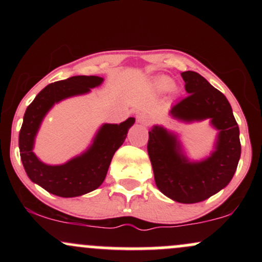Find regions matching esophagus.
Returning a JSON list of instances; mask_svg holds the SVG:
<instances>
[{
	"label": "esophagus",
	"mask_w": 262,
	"mask_h": 262,
	"mask_svg": "<svg viewBox=\"0 0 262 262\" xmlns=\"http://www.w3.org/2000/svg\"><path fill=\"white\" fill-rule=\"evenodd\" d=\"M137 121H138V123H140V124H143V125H149L150 123H151V118H150L146 113L141 112L137 116Z\"/></svg>",
	"instance_id": "obj_1"
}]
</instances>
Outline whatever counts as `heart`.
<instances>
[{"instance_id":"1","label":"heart","mask_w":262,"mask_h":262,"mask_svg":"<svg viewBox=\"0 0 262 262\" xmlns=\"http://www.w3.org/2000/svg\"><path fill=\"white\" fill-rule=\"evenodd\" d=\"M172 81H171L169 77H159L154 81V87L156 91L159 92H165V91H169V90L172 87Z\"/></svg>"}]
</instances>
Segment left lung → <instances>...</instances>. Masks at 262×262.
<instances>
[{
  "label": "left lung",
  "mask_w": 262,
  "mask_h": 262,
  "mask_svg": "<svg viewBox=\"0 0 262 262\" xmlns=\"http://www.w3.org/2000/svg\"><path fill=\"white\" fill-rule=\"evenodd\" d=\"M188 96L171 107L169 114L183 123L209 119L218 132L214 150L202 160H189L177 134L162 125L149 130L148 154L155 183L179 203L207 200L231 181L242 154L239 127L227 97L194 71L181 74Z\"/></svg>",
  "instance_id": "8db88e82"
}]
</instances>
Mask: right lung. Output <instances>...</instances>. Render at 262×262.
I'll return each instance as SVG.
<instances>
[{
    "label": "right lung",
    "mask_w": 262,
    "mask_h": 262,
    "mask_svg": "<svg viewBox=\"0 0 262 262\" xmlns=\"http://www.w3.org/2000/svg\"><path fill=\"white\" fill-rule=\"evenodd\" d=\"M103 82L100 76H73L44 87L27 107L19 132L20 160L32 182L59 197H77L98 188L104 181L114 152L124 143L134 124L130 117L119 124L104 123L92 144L82 154L61 165H48L34 154L35 137L47 113L55 103L74 96L86 95Z\"/></svg>",
    "instance_id": "obj_1"
}]
</instances>
